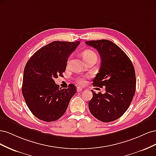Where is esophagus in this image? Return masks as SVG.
I'll list each match as a JSON object with an SVG mask.
<instances>
[{"label": "esophagus", "instance_id": "34e87169", "mask_svg": "<svg viewBox=\"0 0 156 156\" xmlns=\"http://www.w3.org/2000/svg\"><path fill=\"white\" fill-rule=\"evenodd\" d=\"M82 90H83V88H82L79 87H77V92H81Z\"/></svg>", "mask_w": 156, "mask_h": 156}]
</instances>
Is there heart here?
Segmentation results:
<instances>
[{"mask_svg":"<svg viewBox=\"0 0 156 156\" xmlns=\"http://www.w3.org/2000/svg\"><path fill=\"white\" fill-rule=\"evenodd\" d=\"M82 56L83 58H84V60L86 61L87 62H88V61H90V60L96 58H97V55L96 54V53L94 51L90 50V49H87L85 50L84 51H83L82 53ZM71 62V56L69 57V58L67 60V66H69ZM77 83L80 84V85H83L84 83H85V77H78L77 78Z\"/></svg>","mask_w":156,"mask_h":156,"instance_id":"b5f03b06","label":"heart"}]
</instances>
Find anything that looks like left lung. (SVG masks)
Returning a JSON list of instances; mask_svg holds the SVG:
<instances>
[{"label": "left lung", "instance_id": "left-lung-1", "mask_svg": "<svg viewBox=\"0 0 156 156\" xmlns=\"http://www.w3.org/2000/svg\"><path fill=\"white\" fill-rule=\"evenodd\" d=\"M86 44L96 49L101 59L93 86L105 87L88 103L91 114L99 120L110 122L119 119L129 107L135 95L136 77L133 65L127 55L110 40H92Z\"/></svg>", "mask_w": 156, "mask_h": 156}]
</instances>
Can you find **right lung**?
<instances>
[{
  "mask_svg": "<svg viewBox=\"0 0 156 156\" xmlns=\"http://www.w3.org/2000/svg\"><path fill=\"white\" fill-rule=\"evenodd\" d=\"M80 41H55L37 51L28 61L23 72L22 94L30 111L45 122L57 120L66 111L76 87L59 88L55 79L63 77L69 56Z\"/></svg>",
  "mask_w": 156,
  "mask_h": 156,
  "instance_id": "1",
  "label": "right lung"
}]
</instances>
